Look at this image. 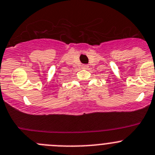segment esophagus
I'll return each mask as SVG.
<instances>
[{"label":"esophagus","instance_id":"obj_1","mask_svg":"<svg viewBox=\"0 0 155 155\" xmlns=\"http://www.w3.org/2000/svg\"><path fill=\"white\" fill-rule=\"evenodd\" d=\"M82 68H83V69H88V68H89V65H82Z\"/></svg>","mask_w":155,"mask_h":155}]
</instances>
